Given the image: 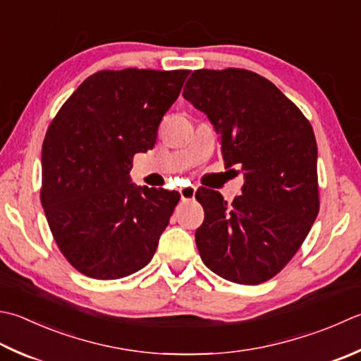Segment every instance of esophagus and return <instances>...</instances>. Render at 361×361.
Returning a JSON list of instances; mask_svg holds the SVG:
<instances>
[{
    "label": "esophagus",
    "instance_id": "esophagus-1",
    "mask_svg": "<svg viewBox=\"0 0 361 361\" xmlns=\"http://www.w3.org/2000/svg\"><path fill=\"white\" fill-rule=\"evenodd\" d=\"M195 186H185V188H180V195H181V200H192L195 197Z\"/></svg>",
    "mask_w": 361,
    "mask_h": 361
}]
</instances>
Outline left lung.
<instances>
[{"instance_id": "1", "label": "left lung", "mask_w": 361, "mask_h": 361, "mask_svg": "<svg viewBox=\"0 0 361 361\" xmlns=\"http://www.w3.org/2000/svg\"><path fill=\"white\" fill-rule=\"evenodd\" d=\"M183 97L219 134L225 167L241 166L243 195L213 189L195 199L202 261L219 277L258 285L289 263L319 213L317 145L302 111L274 84L244 68L195 70Z\"/></svg>"}]
</instances>
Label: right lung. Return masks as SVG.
Listing matches in <instances>:
<instances>
[{
    "mask_svg": "<svg viewBox=\"0 0 361 361\" xmlns=\"http://www.w3.org/2000/svg\"><path fill=\"white\" fill-rule=\"evenodd\" d=\"M189 73L102 70L80 84L48 126L40 202L62 255L90 279H123L157 252L180 194L134 186L131 162L153 148Z\"/></svg>",
    "mask_w": 361,
    "mask_h": 361,
    "instance_id": "1",
    "label": "right lung"
}]
</instances>
